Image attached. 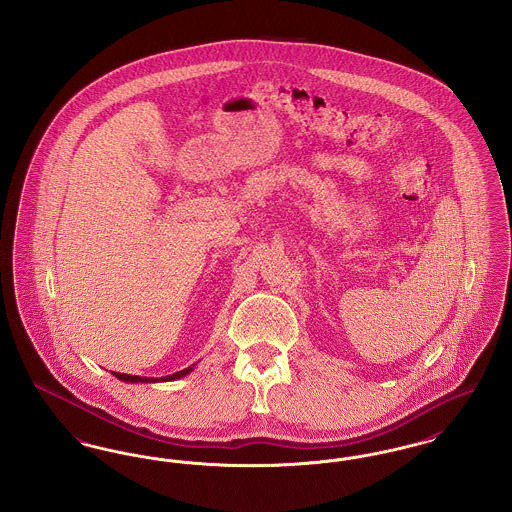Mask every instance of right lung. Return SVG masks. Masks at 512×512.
<instances>
[{"mask_svg": "<svg viewBox=\"0 0 512 512\" xmlns=\"http://www.w3.org/2000/svg\"><path fill=\"white\" fill-rule=\"evenodd\" d=\"M194 370V365L180 370V372H174L169 376H161V378H147V376H132V374H121V372H113L115 378H119L122 382H130V384H153V382H171V380H178V378H184L186 374H190Z\"/></svg>", "mask_w": 512, "mask_h": 512, "instance_id": "add662e5", "label": "right lung"}]
</instances>
